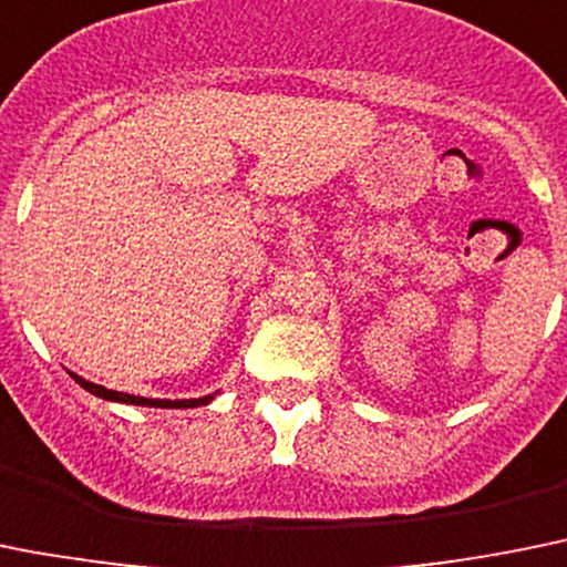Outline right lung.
<instances>
[{"mask_svg":"<svg viewBox=\"0 0 567 567\" xmlns=\"http://www.w3.org/2000/svg\"><path fill=\"white\" fill-rule=\"evenodd\" d=\"M72 374V372H69ZM75 378V383H81L83 389L92 391L94 396H103V400H111V403H128V405H151V409H198V405H206L212 400L209 396H198V400H147V396H134V394H125V391H111L105 389V385H97V383H89V380L78 378V374H72Z\"/></svg>","mask_w":567,"mask_h":567,"instance_id":"add662e5","label":"right lung"}]
</instances>
